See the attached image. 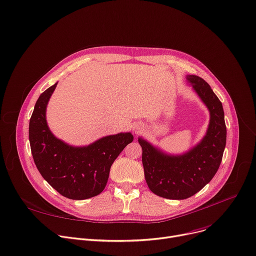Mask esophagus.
Masks as SVG:
<instances>
[{"mask_svg": "<svg viewBox=\"0 0 256 256\" xmlns=\"http://www.w3.org/2000/svg\"><path fill=\"white\" fill-rule=\"evenodd\" d=\"M136 132H140V130H139V128H136Z\"/></svg>", "mask_w": 256, "mask_h": 256, "instance_id": "1", "label": "esophagus"}]
</instances>
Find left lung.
<instances>
[{
    "mask_svg": "<svg viewBox=\"0 0 256 256\" xmlns=\"http://www.w3.org/2000/svg\"><path fill=\"white\" fill-rule=\"evenodd\" d=\"M210 112L204 138L183 154H168L142 137V162L149 190L158 196L185 200L198 192L215 176L226 144V126L222 104L210 85L198 76L186 77Z\"/></svg>",
    "mask_w": 256,
    "mask_h": 256,
    "instance_id": "obj_1",
    "label": "left lung"
}]
</instances>
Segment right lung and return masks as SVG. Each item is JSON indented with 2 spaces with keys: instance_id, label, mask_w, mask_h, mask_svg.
<instances>
[{
  "instance_id": "right-lung-1",
  "label": "right lung",
  "mask_w": 256,
  "mask_h": 256,
  "mask_svg": "<svg viewBox=\"0 0 256 256\" xmlns=\"http://www.w3.org/2000/svg\"><path fill=\"white\" fill-rule=\"evenodd\" d=\"M56 84L40 94L30 119L32 158L42 177L58 194L77 200L90 198L104 190L112 164L132 142L134 136L130 132L110 134L83 147L58 139L46 122L47 104Z\"/></svg>"
}]
</instances>
